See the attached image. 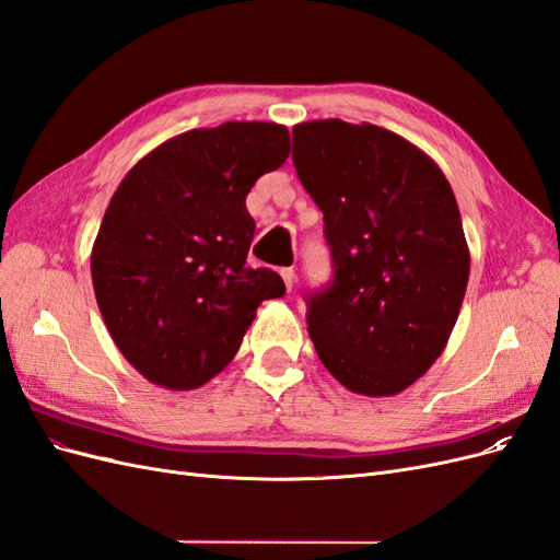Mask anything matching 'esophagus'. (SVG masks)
I'll use <instances>...</instances> for the list:
<instances>
[{
  "label": "esophagus",
  "mask_w": 560,
  "mask_h": 560,
  "mask_svg": "<svg viewBox=\"0 0 560 560\" xmlns=\"http://www.w3.org/2000/svg\"><path fill=\"white\" fill-rule=\"evenodd\" d=\"M280 276H282V280H284V287H287V290H292V287H294V280H296L294 268H280Z\"/></svg>",
  "instance_id": "esophagus-1"
}]
</instances>
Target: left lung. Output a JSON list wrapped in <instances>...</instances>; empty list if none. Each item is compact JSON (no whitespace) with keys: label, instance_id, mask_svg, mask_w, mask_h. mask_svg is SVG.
<instances>
[{"label":"left lung","instance_id":"1","mask_svg":"<svg viewBox=\"0 0 560 560\" xmlns=\"http://www.w3.org/2000/svg\"><path fill=\"white\" fill-rule=\"evenodd\" d=\"M292 138L334 270L306 294L317 358L352 393L397 395L442 354L465 299L469 249L451 184L378 126L329 118Z\"/></svg>","mask_w":560,"mask_h":560}]
</instances>
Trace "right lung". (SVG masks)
Masks as SVG:
<instances>
[{"label": "right lung", "mask_w": 560, "mask_h": 560, "mask_svg": "<svg viewBox=\"0 0 560 560\" xmlns=\"http://www.w3.org/2000/svg\"><path fill=\"white\" fill-rule=\"evenodd\" d=\"M287 156L284 126L229 121L163 142L118 184L91 273L116 348L147 381L208 383L238 352L261 301L284 294L276 270L247 266L245 198Z\"/></svg>", "instance_id": "obj_1"}]
</instances>
